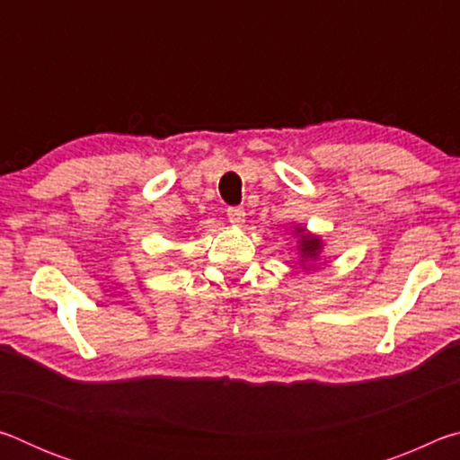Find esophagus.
<instances>
[{"instance_id":"1","label":"esophagus","mask_w":460,"mask_h":460,"mask_svg":"<svg viewBox=\"0 0 460 460\" xmlns=\"http://www.w3.org/2000/svg\"><path fill=\"white\" fill-rule=\"evenodd\" d=\"M227 217H229V223L233 225V227H243V223H245V211H243V208L231 207L229 211H227Z\"/></svg>"}]
</instances>
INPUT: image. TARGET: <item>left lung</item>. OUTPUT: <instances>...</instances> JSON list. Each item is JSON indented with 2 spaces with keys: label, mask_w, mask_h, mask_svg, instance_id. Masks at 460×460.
I'll use <instances>...</instances> for the list:
<instances>
[{
  "label": "left lung",
  "mask_w": 460,
  "mask_h": 460,
  "mask_svg": "<svg viewBox=\"0 0 460 460\" xmlns=\"http://www.w3.org/2000/svg\"><path fill=\"white\" fill-rule=\"evenodd\" d=\"M292 235L296 237V253L300 255V266L305 271L314 270L321 263L324 252V239L308 231L302 223H292Z\"/></svg>",
  "instance_id": "1"
}]
</instances>
